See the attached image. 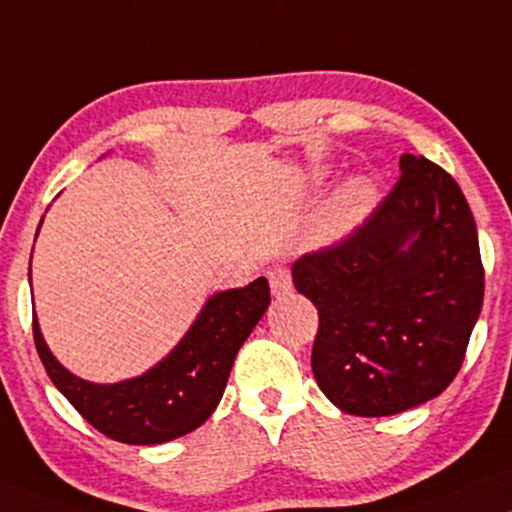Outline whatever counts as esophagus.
<instances>
[{
  "mask_svg": "<svg viewBox=\"0 0 512 512\" xmlns=\"http://www.w3.org/2000/svg\"><path fill=\"white\" fill-rule=\"evenodd\" d=\"M268 280H270V289H273L275 296H285L292 292V273H289V268L275 266L268 273Z\"/></svg>",
  "mask_w": 512,
  "mask_h": 512,
  "instance_id": "obj_1",
  "label": "esophagus"
}]
</instances>
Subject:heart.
<instances>
[{
  "instance_id": "obj_1",
  "label": "heart",
  "mask_w": 512,
  "mask_h": 512,
  "mask_svg": "<svg viewBox=\"0 0 512 512\" xmlns=\"http://www.w3.org/2000/svg\"><path fill=\"white\" fill-rule=\"evenodd\" d=\"M375 197V189L368 180H353L346 185L337 197L332 199V204L327 206L323 216V235L325 237H339L346 230H351L365 216Z\"/></svg>"
}]
</instances>
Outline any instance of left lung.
<instances>
[{
	"instance_id": "obj_1",
	"label": "left lung",
	"mask_w": 512,
	"mask_h": 512,
	"mask_svg": "<svg viewBox=\"0 0 512 512\" xmlns=\"http://www.w3.org/2000/svg\"><path fill=\"white\" fill-rule=\"evenodd\" d=\"M292 275L318 308L311 368L339 410L403 413L458 375L484 266L468 199L437 163L403 154L401 178L363 225L301 256Z\"/></svg>"
}]
</instances>
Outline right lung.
Masks as SVG:
<instances>
[{
  "label": "right lung",
  "instance_id": "1",
  "mask_svg": "<svg viewBox=\"0 0 512 512\" xmlns=\"http://www.w3.org/2000/svg\"><path fill=\"white\" fill-rule=\"evenodd\" d=\"M270 304L266 277L206 301L197 323L168 358L135 380L92 384L52 356L33 315V337L49 380L94 430L135 446L163 444L197 430L223 399L232 363Z\"/></svg>",
  "mask_w": 512,
  "mask_h": 512
}]
</instances>
